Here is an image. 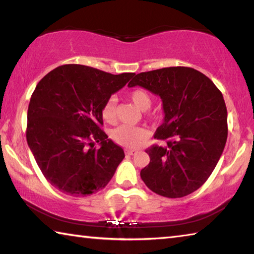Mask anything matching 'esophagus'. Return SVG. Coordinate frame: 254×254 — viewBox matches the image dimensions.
Segmentation results:
<instances>
[{"label": "esophagus", "mask_w": 254, "mask_h": 254, "mask_svg": "<svg viewBox=\"0 0 254 254\" xmlns=\"http://www.w3.org/2000/svg\"><path fill=\"white\" fill-rule=\"evenodd\" d=\"M137 151L136 150H134V149H127V150H126V153L127 154H128V156H133V154H135Z\"/></svg>", "instance_id": "obj_1"}]
</instances>
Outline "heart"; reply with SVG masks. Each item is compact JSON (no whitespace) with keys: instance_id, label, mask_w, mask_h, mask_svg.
<instances>
[{"instance_id":"heart-1","label":"heart","mask_w":254,"mask_h":254,"mask_svg":"<svg viewBox=\"0 0 254 254\" xmlns=\"http://www.w3.org/2000/svg\"><path fill=\"white\" fill-rule=\"evenodd\" d=\"M130 100L139 107L140 110L145 111L151 106L152 98L150 94L142 88H135L128 93ZM115 98L111 97L107 100L102 107V117L104 121L112 123L115 120ZM145 131L143 128L131 126H120L112 131V137L115 142L127 148H134L144 139Z\"/></svg>"}]
</instances>
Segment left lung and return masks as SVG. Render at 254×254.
<instances>
[{
	"label": "left lung",
	"mask_w": 254,
	"mask_h": 254,
	"mask_svg": "<svg viewBox=\"0 0 254 254\" xmlns=\"http://www.w3.org/2000/svg\"><path fill=\"white\" fill-rule=\"evenodd\" d=\"M128 87L141 86L162 101L163 122L154 137L150 162L140 176L153 192L180 198L198 189L216 167L227 139L226 105L207 76L189 67L140 72Z\"/></svg>",
	"instance_id": "1"
}]
</instances>
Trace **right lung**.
<instances>
[{
    "mask_svg": "<svg viewBox=\"0 0 254 254\" xmlns=\"http://www.w3.org/2000/svg\"><path fill=\"white\" fill-rule=\"evenodd\" d=\"M133 75L71 64L38 83L28 109V145L46 179L64 194L98 191L123 160V149L101 128L102 107Z\"/></svg>",
    "mask_w": 254,
    "mask_h": 254,
    "instance_id": "right-lung-1",
    "label": "right lung"
}]
</instances>
